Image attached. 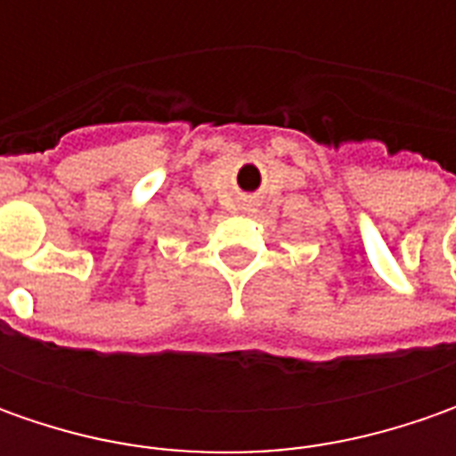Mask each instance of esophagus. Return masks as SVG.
<instances>
[{"instance_id": "34e87169", "label": "esophagus", "mask_w": 456, "mask_h": 456, "mask_svg": "<svg viewBox=\"0 0 456 456\" xmlns=\"http://www.w3.org/2000/svg\"><path fill=\"white\" fill-rule=\"evenodd\" d=\"M254 205V198H243V208H251Z\"/></svg>"}]
</instances>
